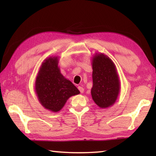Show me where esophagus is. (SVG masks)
<instances>
[{
    "label": "esophagus",
    "mask_w": 156,
    "mask_h": 156,
    "mask_svg": "<svg viewBox=\"0 0 156 156\" xmlns=\"http://www.w3.org/2000/svg\"><path fill=\"white\" fill-rule=\"evenodd\" d=\"M78 90H80V92H81V93H83V92H84V88H83V87H80V86H79V87H78Z\"/></svg>",
    "instance_id": "esophagus-1"
}]
</instances>
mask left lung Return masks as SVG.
Segmentation results:
<instances>
[{
    "label": "left lung",
    "instance_id": "8db88e82",
    "mask_svg": "<svg viewBox=\"0 0 156 156\" xmlns=\"http://www.w3.org/2000/svg\"><path fill=\"white\" fill-rule=\"evenodd\" d=\"M92 66V98L100 108L110 107L117 100L121 88L116 66L112 59L102 53L94 55Z\"/></svg>",
    "mask_w": 156,
    "mask_h": 156
}]
</instances>
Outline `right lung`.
Here are the masks:
<instances>
[{
	"mask_svg": "<svg viewBox=\"0 0 156 156\" xmlns=\"http://www.w3.org/2000/svg\"><path fill=\"white\" fill-rule=\"evenodd\" d=\"M59 58L51 56L42 62L36 76L35 90L39 102L45 109L57 112L64 107L68 99L80 91L62 74Z\"/></svg>",
	"mask_w": 156,
	"mask_h": 156,
	"instance_id": "1",
	"label": "right lung"
}]
</instances>
